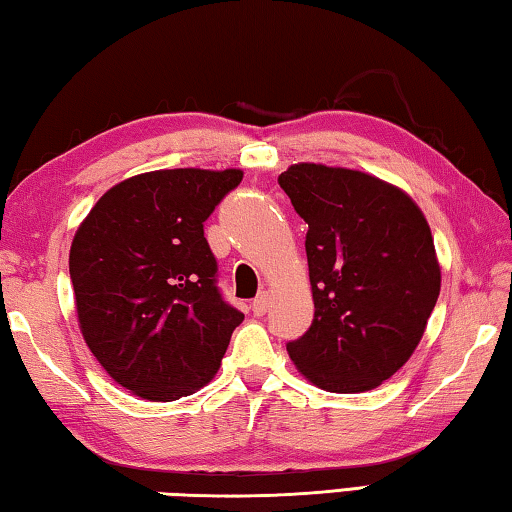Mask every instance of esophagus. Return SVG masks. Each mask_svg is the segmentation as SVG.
Segmentation results:
<instances>
[{"label": "esophagus", "instance_id": "1", "mask_svg": "<svg viewBox=\"0 0 512 512\" xmlns=\"http://www.w3.org/2000/svg\"><path fill=\"white\" fill-rule=\"evenodd\" d=\"M251 310H254L256 317H263L267 310H270V294L267 292H261L258 297L251 301Z\"/></svg>", "mask_w": 512, "mask_h": 512}]
</instances>
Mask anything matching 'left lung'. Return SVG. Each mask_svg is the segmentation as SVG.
<instances>
[{"mask_svg":"<svg viewBox=\"0 0 512 512\" xmlns=\"http://www.w3.org/2000/svg\"><path fill=\"white\" fill-rule=\"evenodd\" d=\"M279 184L308 222L315 301L308 333L288 344L292 362L330 393L380 387L416 351L441 292L425 215L362 170L294 164Z\"/></svg>","mask_w":512,"mask_h":512,"instance_id":"1","label":"left lung"}]
</instances>
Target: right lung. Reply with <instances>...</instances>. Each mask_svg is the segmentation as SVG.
<instances>
[{"label":"right lung","mask_w":512,"mask_h":512,"mask_svg":"<svg viewBox=\"0 0 512 512\" xmlns=\"http://www.w3.org/2000/svg\"><path fill=\"white\" fill-rule=\"evenodd\" d=\"M242 170L134 175L94 204L71 242L78 326L98 364L152 402L191 396L220 369L245 319L215 285L204 220Z\"/></svg>","instance_id":"right-lung-1"}]
</instances>
